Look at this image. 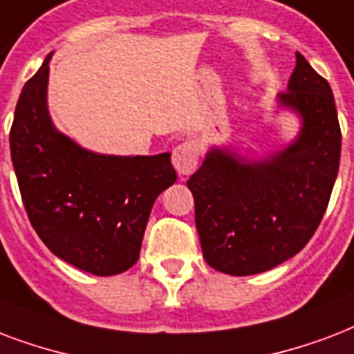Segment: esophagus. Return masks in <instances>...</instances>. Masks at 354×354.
<instances>
[{"mask_svg":"<svg viewBox=\"0 0 354 354\" xmlns=\"http://www.w3.org/2000/svg\"><path fill=\"white\" fill-rule=\"evenodd\" d=\"M171 162L180 175H190L199 162V147L196 142H183L171 153Z\"/></svg>","mask_w":354,"mask_h":354,"instance_id":"1","label":"esophagus"}]
</instances>
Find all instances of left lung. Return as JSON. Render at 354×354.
<instances>
[{"label": "left lung", "mask_w": 354, "mask_h": 354, "mask_svg": "<svg viewBox=\"0 0 354 354\" xmlns=\"http://www.w3.org/2000/svg\"><path fill=\"white\" fill-rule=\"evenodd\" d=\"M281 105L303 116L299 138L266 162L214 149L188 179L203 257L227 275H254L292 259L323 220L339 168L342 131L327 79L295 53Z\"/></svg>", "instance_id": "left-lung-1"}]
</instances>
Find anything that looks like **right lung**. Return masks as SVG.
Here are the masks:
<instances>
[{"mask_svg": "<svg viewBox=\"0 0 354 354\" xmlns=\"http://www.w3.org/2000/svg\"><path fill=\"white\" fill-rule=\"evenodd\" d=\"M49 59L21 90L10 127L21 201L51 253L92 275H118L136 264L153 203L177 179L171 155L105 157L55 131Z\"/></svg>", "mask_w": 354, "mask_h": 354, "instance_id": "add662e5", "label": "right lung"}]
</instances>
